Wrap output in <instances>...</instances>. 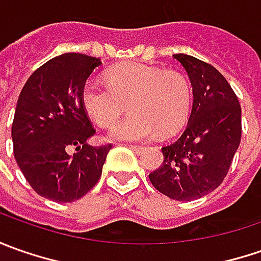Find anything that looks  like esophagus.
I'll return each instance as SVG.
<instances>
[{"label": "esophagus", "mask_w": 261, "mask_h": 261, "mask_svg": "<svg viewBox=\"0 0 261 261\" xmlns=\"http://www.w3.org/2000/svg\"><path fill=\"white\" fill-rule=\"evenodd\" d=\"M129 148L132 149V151H135V152H142L145 148L144 146H139V145H129Z\"/></svg>", "instance_id": "esophagus-1"}]
</instances>
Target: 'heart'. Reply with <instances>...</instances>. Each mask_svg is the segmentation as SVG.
<instances>
[{"mask_svg": "<svg viewBox=\"0 0 261 261\" xmlns=\"http://www.w3.org/2000/svg\"><path fill=\"white\" fill-rule=\"evenodd\" d=\"M107 84L94 80L83 88V106L91 120L110 126L123 113L130 115L109 132L112 141H146L170 135L183 125L192 106L190 83L183 74L145 64H123L106 75Z\"/></svg>", "mask_w": 261, "mask_h": 261, "instance_id": "1", "label": "heart"}]
</instances>
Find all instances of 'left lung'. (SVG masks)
Instances as JSON below:
<instances>
[{"mask_svg": "<svg viewBox=\"0 0 261 261\" xmlns=\"http://www.w3.org/2000/svg\"><path fill=\"white\" fill-rule=\"evenodd\" d=\"M173 56L189 75L193 106L181 136L161 148L164 161L149 180L160 193L187 202L224 181L241 141V106L216 68L195 56Z\"/></svg>", "mask_w": 261, "mask_h": 261, "instance_id": "1", "label": "left lung"}]
</instances>
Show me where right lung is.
<instances>
[{"mask_svg": "<svg viewBox=\"0 0 261 261\" xmlns=\"http://www.w3.org/2000/svg\"><path fill=\"white\" fill-rule=\"evenodd\" d=\"M101 61L64 54L37 68L15 107L11 138L17 166L37 195L66 203L100 180L112 145L93 146L95 130L83 106V88ZM69 146L77 152L69 154Z\"/></svg>", "mask_w": 261, "mask_h": 261, "instance_id": "obj_1", "label": "right lung"}]
</instances>
